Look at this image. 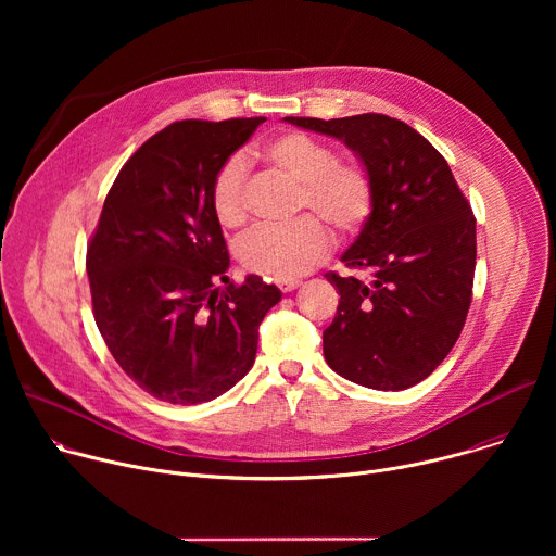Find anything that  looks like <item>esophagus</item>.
<instances>
[{"label": "esophagus", "mask_w": 556, "mask_h": 556, "mask_svg": "<svg viewBox=\"0 0 556 556\" xmlns=\"http://www.w3.org/2000/svg\"><path fill=\"white\" fill-rule=\"evenodd\" d=\"M299 286H301L299 279H277V288H279L281 292H292V290L299 288Z\"/></svg>", "instance_id": "obj_1"}]
</instances>
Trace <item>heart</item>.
Segmentation results:
<instances>
[{
  "mask_svg": "<svg viewBox=\"0 0 556 556\" xmlns=\"http://www.w3.org/2000/svg\"><path fill=\"white\" fill-rule=\"evenodd\" d=\"M266 161L299 182V217L286 226H257L242 237L237 255L244 268L268 279H292L319 264L332 249L334 226L341 237L356 235L374 211L371 174L354 161H339L328 142L307 134L288 131L264 147ZM213 211L222 226H240L247 219V161L230 155L215 174L211 187Z\"/></svg>",
  "mask_w": 556,
  "mask_h": 556,
  "instance_id": "b5f03b06",
  "label": "heart"
}]
</instances>
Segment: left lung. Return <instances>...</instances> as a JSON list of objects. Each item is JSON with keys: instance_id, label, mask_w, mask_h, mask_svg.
<instances>
[{"instance_id": "8db88e82", "label": "left lung", "mask_w": 556, "mask_h": 556, "mask_svg": "<svg viewBox=\"0 0 556 556\" xmlns=\"http://www.w3.org/2000/svg\"><path fill=\"white\" fill-rule=\"evenodd\" d=\"M290 125L343 140L371 174L374 211L343 253L365 279L326 273L341 301L324 332L328 365L382 391L425 380L453 350L475 275V217L440 151L384 114L299 118Z\"/></svg>"}]
</instances>
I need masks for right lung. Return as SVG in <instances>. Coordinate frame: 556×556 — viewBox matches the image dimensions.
<instances>
[{
    "label": "right lung",
    "instance_id": "right-lung-1",
    "mask_svg": "<svg viewBox=\"0 0 556 556\" xmlns=\"http://www.w3.org/2000/svg\"><path fill=\"white\" fill-rule=\"evenodd\" d=\"M264 121L172 123L138 147L105 198L86 262L94 319L121 369L157 401L200 405L242 380L281 299L257 275L242 286L226 277L211 202L215 174Z\"/></svg>",
    "mask_w": 556,
    "mask_h": 556
}]
</instances>
